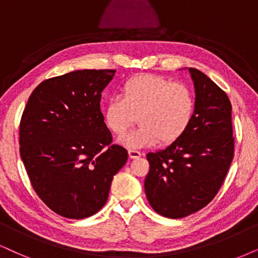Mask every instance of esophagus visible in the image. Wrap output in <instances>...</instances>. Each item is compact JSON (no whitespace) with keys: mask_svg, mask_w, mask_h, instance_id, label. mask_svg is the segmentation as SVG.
<instances>
[{"mask_svg":"<svg viewBox=\"0 0 258 258\" xmlns=\"http://www.w3.org/2000/svg\"><path fill=\"white\" fill-rule=\"evenodd\" d=\"M128 156L130 158H138L142 156V153L139 151H137V150H128Z\"/></svg>","mask_w":258,"mask_h":258,"instance_id":"34e87169","label":"esophagus"}]
</instances>
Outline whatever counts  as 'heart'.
<instances>
[{"label": "heart", "instance_id": "1", "mask_svg": "<svg viewBox=\"0 0 258 258\" xmlns=\"http://www.w3.org/2000/svg\"><path fill=\"white\" fill-rule=\"evenodd\" d=\"M195 95L187 84L174 83L155 75H139L121 87L103 110L107 128L116 136L127 131L138 116V128L120 138L130 149L170 144L190 125L195 113Z\"/></svg>", "mask_w": 258, "mask_h": 258}]
</instances>
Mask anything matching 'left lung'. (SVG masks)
<instances>
[{"label":"left lung","instance_id":"8db88e82","mask_svg":"<svg viewBox=\"0 0 258 258\" xmlns=\"http://www.w3.org/2000/svg\"><path fill=\"white\" fill-rule=\"evenodd\" d=\"M188 71L197 102L193 120L177 140L146 155V198L158 214L171 219L187 217L210 204L233 158L229 97L200 70Z\"/></svg>","mask_w":258,"mask_h":258}]
</instances>
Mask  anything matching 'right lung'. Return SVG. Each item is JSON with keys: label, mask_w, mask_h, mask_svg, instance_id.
<instances>
[{"label": "right lung", "mask_w": 258, "mask_h": 258, "mask_svg": "<svg viewBox=\"0 0 258 258\" xmlns=\"http://www.w3.org/2000/svg\"><path fill=\"white\" fill-rule=\"evenodd\" d=\"M115 70H76L33 90L20 122V155L45 205L69 219L105 206L113 176L128 153L112 145L100 109L101 93Z\"/></svg>", "instance_id": "1"}]
</instances>
